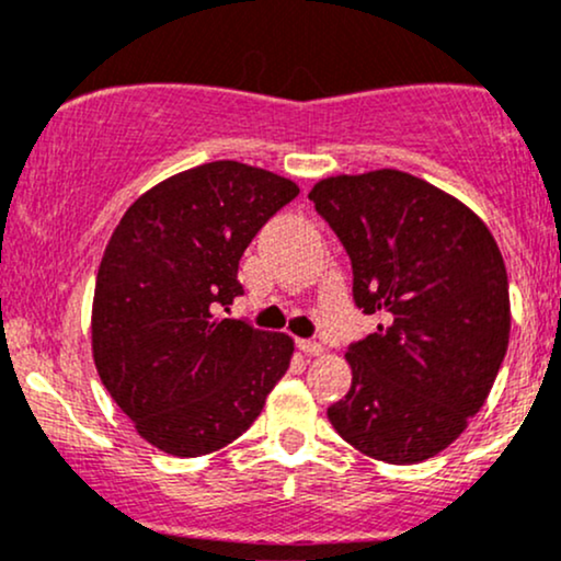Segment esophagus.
I'll use <instances>...</instances> for the list:
<instances>
[{"label": "esophagus", "mask_w": 561, "mask_h": 561, "mask_svg": "<svg viewBox=\"0 0 561 561\" xmlns=\"http://www.w3.org/2000/svg\"><path fill=\"white\" fill-rule=\"evenodd\" d=\"M298 347L302 353H308V356H321L324 353V345L317 343V340H300Z\"/></svg>", "instance_id": "34e87169"}]
</instances>
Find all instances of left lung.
Returning <instances> with one entry per match:
<instances>
[{"label":"left lung","instance_id":"8db88e82","mask_svg":"<svg viewBox=\"0 0 561 561\" xmlns=\"http://www.w3.org/2000/svg\"><path fill=\"white\" fill-rule=\"evenodd\" d=\"M308 199L351 255L353 298L385 317L347 347L351 390L327 416L385 465L433 459L488 401L506 356L499 244L461 199L396 169L327 176Z\"/></svg>","mask_w":561,"mask_h":561}]
</instances>
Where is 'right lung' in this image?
I'll use <instances>...</instances> for the list:
<instances>
[{
  "instance_id": "obj_1",
  "label": "right lung",
  "mask_w": 561,
  "mask_h": 561,
  "mask_svg": "<svg viewBox=\"0 0 561 561\" xmlns=\"http://www.w3.org/2000/svg\"><path fill=\"white\" fill-rule=\"evenodd\" d=\"M298 184L214 160L147 190L115 227L92 302L96 375L150 446L205 456L259 420L295 340L218 317L250 240ZM229 311V308H227Z\"/></svg>"
}]
</instances>
